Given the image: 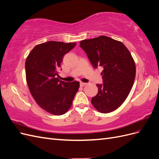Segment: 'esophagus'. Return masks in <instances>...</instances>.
<instances>
[{"mask_svg":"<svg viewBox=\"0 0 159 159\" xmlns=\"http://www.w3.org/2000/svg\"><path fill=\"white\" fill-rule=\"evenodd\" d=\"M86 84H86V83H84V82H80V85H81V86H82V87H83V86L85 85Z\"/></svg>","mask_w":159,"mask_h":159,"instance_id":"1","label":"esophagus"}]
</instances>
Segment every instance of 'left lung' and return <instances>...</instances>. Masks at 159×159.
Segmentation results:
<instances>
[{
  "label": "left lung",
  "instance_id": "1",
  "mask_svg": "<svg viewBox=\"0 0 159 159\" xmlns=\"http://www.w3.org/2000/svg\"><path fill=\"white\" fill-rule=\"evenodd\" d=\"M95 68L101 67L103 84H97L98 93L91 99L99 112L110 113L125 101L131 90L136 66L131 53L121 42L105 36L80 42Z\"/></svg>",
  "mask_w": 159,
  "mask_h": 159
}]
</instances>
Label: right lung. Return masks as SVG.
<instances>
[{"mask_svg": "<svg viewBox=\"0 0 159 159\" xmlns=\"http://www.w3.org/2000/svg\"><path fill=\"white\" fill-rule=\"evenodd\" d=\"M75 44L56 41L42 43L26 57V78L30 92L36 103L50 114H65L79 89L78 81L64 82L57 77L64 56Z\"/></svg>", "mask_w": 159, "mask_h": 159, "instance_id": "obj_1", "label": "right lung"}]
</instances>
